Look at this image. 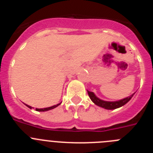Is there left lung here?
I'll use <instances>...</instances> for the list:
<instances>
[{"label": "left lung", "mask_w": 153, "mask_h": 153, "mask_svg": "<svg viewBox=\"0 0 153 153\" xmlns=\"http://www.w3.org/2000/svg\"><path fill=\"white\" fill-rule=\"evenodd\" d=\"M87 93H88V95L89 97H90V100H91L96 105L100 106V107L102 108H104V109H115L124 106L126 103H127V102L130 100L131 98H132V97H133V95L135 94V93H132V95L129 96V97L123 99V100H120L114 101V102H109V101H104L100 100V99H99L93 92H90L87 90Z\"/></svg>", "instance_id": "left-lung-1"}]
</instances>
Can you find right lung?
<instances>
[{
	"label": "right lung",
	"instance_id": "obj_1",
	"mask_svg": "<svg viewBox=\"0 0 153 153\" xmlns=\"http://www.w3.org/2000/svg\"><path fill=\"white\" fill-rule=\"evenodd\" d=\"M61 103V102H60ZM60 103H58L56 104V105H54V106H51V107H47V108H44V109H36V111H39V112H44V111H48V110H50V109H54V108H56V106H58L59 105H60ZM26 105V104H25ZM27 107H29L30 109H32L33 107H31L30 106H28V105H26Z\"/></svg>",
	"mask_w": 153,
	"mask_h": 153
}]
</instances>
